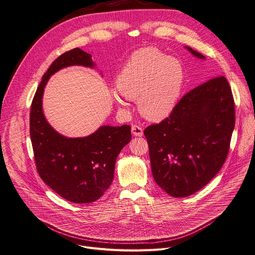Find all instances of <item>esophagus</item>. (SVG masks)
<instances>
[{
	"label": "esophagus",
	"mask_w": 255,
	"mask_h": 255,
	"mask_svg": "<svg viewBox=\"0 0 255 255\" xmlns=\"http://www.w3.org/2000/svg\"><path fill=\"white\" fill-rule=\"evenodd\" d=\"M131 133L136 137H142L143 136V128L140 126L133 125L131 127Z\"/></svg>",
	"instance_id": "esophagus-1"
}]
</instances>
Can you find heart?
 Instances as JSON below:
<instances>
[{
  "instance_id": "1",
  "label": "heart",
  "mask_w": 255,
  "mask_h": 255,
  "mask_svg": "<svg viewBox=\"0 0 255 255\" xmlns=\"http://www.w3.org/2000/svg\"><path fill=\"white\" fill-rule=\"evenodd\" d=\"M185 72L175 56L154 47L134 52L116 79L117 91L128 100H137L140 113L149 121L167 117L180 97ZM116 102L124 100L114 96Z\"/></svg>"
}]
</instances>
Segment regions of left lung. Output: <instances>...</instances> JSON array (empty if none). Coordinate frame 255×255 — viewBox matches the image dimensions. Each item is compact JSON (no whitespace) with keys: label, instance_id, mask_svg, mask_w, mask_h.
I'll list each match as a JSON object with an SVG mask.
<instances>
[{"label":"left lung","instance_id":"1","mask_svg":"<svg viewBox=\"0 0 255 255\" xmlns=\"http://www.w3.org/2000/svg\"><path fill=\"white\" fill-rule=\"evenodd\" d=\"M234 128L235 102L226 77L191 89L169 117L144 130L157 185L174 198H185L203 188L226 161Z\"/></svg>","mask_w":255,"mask_h":255}]
</instances>
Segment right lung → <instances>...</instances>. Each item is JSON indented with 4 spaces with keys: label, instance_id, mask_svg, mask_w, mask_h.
<instances>
[{
    "label": "right lung",
    "instance_id": "obj_1",
    "mask_svg": "<svg viewBox=\"0 0 255 255\" xmlns=\"http://www.w3.org/2000/svg\"><path fill=\"white\" fill-rule=\"evenodd\" d=\"M69 66L93 68L92 55L74 48L59 55L44 74L32 102L29 134L42 180L65 200L88 204L111 185L116 157L130 141V127H101L91 136L67 138L55 131L42 110L44 87L51 75Z\"/></svg>",
    "mask_w": 255,
    "mask_h": 255
}]
</instances>
